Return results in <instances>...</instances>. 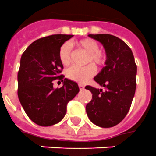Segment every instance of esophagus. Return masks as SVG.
Segmentation results:
<instances>
[{
	"label": "esophagus",
	"instance_id": "34e87169",
	"mask_svg": "<svg viewBox=\"0 0 156 156\" xmlns=\"http://www.w3.org/2000/svg\"><path fill=\"white\" fill-rule=\"evenodd\" d=\"M79 88L80 90H83L84 88V84H79Z\"/></svg>",
	"mask_w": 156,
	"mask_h": 156
}]
</instances>
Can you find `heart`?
I'll return each instance as SVG.
<instances>
[{
    "mask_svg": "<svg viewBox=\"0 0 156 156\" xmlns=\"http://www.w3.org/2000/svg\"><path fill=\"white\" fill-rule=\"evenodd\" d=\"M76 47L80 50H82L88 53L86 57L85 63H89L84 67L73 66L68 69L66 75L68 79L72 81L77 82L80 84H84L92 78L96 73L95 66H102L105 61V55L101 51L98 42L92 38H84L76 42ZM58 58L63 65H69L72 61V49L68 43H64L61 45L58 50ZM90 62H93L90 64Z\"/></svg>",
    "mask_w": 156,
    "mask_h": 156,
    "instance_id": "heart-1",
    "label": "heart"
}]
</instances>
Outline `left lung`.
Returning a JSON list of instances; mask_svg holds the SVG:
<instances>
[{"label":"left lung","instance_id":"obj_1","mask_svg":"<svg viewBox=\"0 0 156 156\" xmlns=\"http://www.w3.org/2000/svg\"><path fill=\"white\" fill-rule=\"evenodd\" d=\"M88 36L101 43L106 53L105 66L94 77L105 90L86 86L93 94L86 113L95 125L113 127L124 119L131 105L136 89V63L131 49L118 37L108 34Z\"/></svg>","mask_w":156,"mask_h":156}]
</instances>
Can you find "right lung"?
Here are the masks:
<instances>
[{
	"instance_id": "right-lung-1",
	"label": "right lung",
	"mask_w": 156,
	"mask_h": 156,
	"mask_svg": "<svg viewBox=\"0 0 156 156\" xmlns=\"http://www.w3.org/2000/svg\"><path fill=\"white\" fill-rule=\"evenodd\" d=\"M72 34H53L39 38L23 52L17 73V95L25 112L37 125L50 126L66 114L67 105L79 93L76 82L61 75L63 66L58 58L61 45ZM63 82L53 88V80Z\"/></svg>"
}]
</instances>
